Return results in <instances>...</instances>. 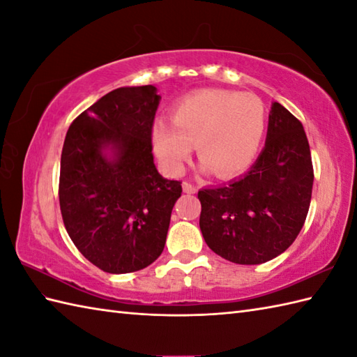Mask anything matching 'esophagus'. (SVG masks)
<instances>
[{
	"mask_svg": "<svg viewBox=\"0 0 357 357\" xmlns=\"http://www.w3.org/2000/svg\"><path fill=\"white\" fill-rule=\"evenodd\" d=\"M183 188H184L185 193H196V192H198V187H196V185L192 184V183H188V181H184V183H183Z\"/></svg>",
	"mask_w": 357,
	"mask_h": 357,
	"instance_id": "obj_1",
	"label": "esophagus"
}]
</instances>
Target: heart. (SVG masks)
Instances as JSON below:
<instances>
[{
  "mask_svg": "<svg viewBox=\"0 0 357 357\" xmlns=\"http://www.w3.org/2000/svg\"><path fill=\"white\" fill-rule=\"evenodd\" d=\"M172 123L158 121L153 144L158 158L179 173L196 146L206 169L233 178L248 169L265 130V107L252 93L202 90L188 95L172 110Z\"/></svg>",
  "mask_w": 357,
  "mask_h": 357,
  "instance_id": "obj_1",
  "label": "heart"
}]
</instances>
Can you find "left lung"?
Masks as SVG:
<instances>
[{
    "instance_id": "obj_1",
    "label": "left lung",
    "mask_w": 357,
    "mask_h": 357,
    "mask_svg": "<svg viewBox=\"0 0 357 357\" xmlns=\"http://www.w3.org/2000/svg\"><path fill=\"white\" fill-rule=\"evenodd\" d=\"M313 179L304 126L273 102L267 141L250 172L198 192L199 227L207 245L242 265L264 264L284 253L304 227Z\"/></svg>"
}]
</instances>
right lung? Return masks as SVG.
<instances>
[{
	"instance_id": "obj_1",
	"label": "right lung",
	"mask_w": 357,
	"mask_h": 357,
	"mask_svg": "<svg viewBox=\"0 0 357 357\" xmlns=\"http://www.w3.org/2000/svg\"><path fill=\"white\" fill-rule=\"evenodd\" d=\"M153 86L121 87L73 119L59 172V207L81 255L102 271L123 275L161 256L181 181L153 162ZM114 150V158L105 149Z\"/></svg>"
}]
</instances>
